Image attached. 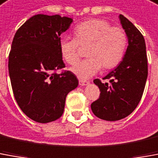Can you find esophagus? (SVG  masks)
<instances>
[{
    "mask_svg": "<svg viewBox=\"0 0 158 158\" xmlns=\"http://www.w3.org/2000/svg\"><path fill=\"white\" fill-rule=\"evenodd\" d=\"M79 84H80V86H87L89 84V81H83V80H79Z\"/></svg>",
    "mask_w": 158,
    "mask_h": 158,
    "instance_id": "34e87169",
    "label": "esophagus"
}]
</instances>
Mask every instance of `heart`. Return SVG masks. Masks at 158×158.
Returning a JSON list of instances; mask_svg holds the SVG:
<instances>
[{
    "instance_id": "b5f03b06",
    "label": "heart",
    "mask_w": 158,
    "mask_h": 158,
    "mask_svg": "<svg viewBox=\"0 0 158 158\" xmlns=\"http://www.w3.org/2000/svg\"><path fill=\"white\" fill-rule=\"evenodd\" d=\"M75 38L62 37L59 40L61 56L69 64L79 59V45L88 46L89 58L79 62L72 72L81 79H89L102 68L110 69L121 62L127 50V37L122 28L112 27L106 20L93 19L77 25Z\"/></svg>"
}]
</instances>
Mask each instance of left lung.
Returning a JSON list of instances; mask_svg holds the SVG:
<instances>
[{
	"mask_svg": "<svg viewBox=\"0 0 158 158\" xmlns=\"http://www.w3.org/2000/svg\"><path fill=\"white\" fill-rule=\"evenodd\" d=\"M118 19L128 40V46L122 61L103 79L94 80L101 94L97 101L91 104V109L98 118L116 121L131 114L143 95L148 77L145 41L141 32L125 16Z\"/></svg>",
	"mask_w": 158,
	"mask_h": 158,
	"instance_id": "8db88e82",
	"label": "left lung"
}]
</instances>
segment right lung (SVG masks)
Listing matches in <instances>:
<instances>
[{
	"instance_id": "1",
	"label": "right lung",
	"mask_w": 158,
	"mask_h": 158,
	"mask_svg": "<svg viewBox=\"0 0 158 158\" xmlns=\"http://www.w3.org/2000/svg\"><path fill=\"white\" fill-rule=\"evenodd\" d=\"M73 19L59 15H37L18 29L8 58L11 85L18 105L36 122L49 123L64 114L65 99L78 80L65 67L59 40Z\"/></svg>"
}]
</instances>
